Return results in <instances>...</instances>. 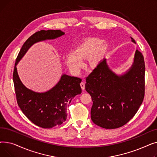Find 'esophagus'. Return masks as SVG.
Here are the masks:
<instances>
[{
    "label": "esophagus",
    "instance_id": "esophagus-1",
    "mask_svg": "<svg viewBox=\"0 0 157 157\" xmlns=\"http://www.w3.org/2000/svg\"><path fill=\"white\" fill-rule=\"evenodd\" d=\"M80 86H81V89H82V90H85V84L84 82H81V83H80Z\"/></svg>",
    "mask_w": 157,
    "mask_h": 157
}]
</instances>
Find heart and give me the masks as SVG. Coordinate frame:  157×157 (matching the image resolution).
Wrapping results in <instances>:
<instances>
[{
    "instance_id": "obj_1",
    "label": "heart",
    "mask_w": 157,
    "mask_h": 157,
    "mask_svg": "<svg viewBox=\"0 0 157 157\" xmlns=\"http://www.w3.org/2000/svg\"><path fill=\"white\" fill-rule=\"evenodd\" d=\"M103 43L102 39L98 38H89L83 40L76 47L74 52L66 55L68 67L73 71H78L83 65L82 59H88L90 67H97L108 50V45Z\"/></svg>"
}]
</instances>
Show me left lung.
Returning <instances> with one entry per match:
<instances>
[{
    "instance_id": "8db88e82",
    "label": "left lung",
    "mask_w": 157,
    "mask_h": 157,
    "mask_svg": "<svg viewBox=\"0 0 157 157\" xmlns=\"http://www.w3.org/2000/svg\"><path fill=\"white\" fill-rule=\"evenodd\" d=\"M144 56L137 49L132 66L121 76L109 69L105 59L101 61L86 78L85 90L93 101L91 119L95 124L113 129L132 118L144 99Z\"/></svg>"
}]
</instances>
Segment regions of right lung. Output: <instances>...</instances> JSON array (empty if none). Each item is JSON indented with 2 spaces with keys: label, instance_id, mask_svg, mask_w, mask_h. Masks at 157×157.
<instances>
[{
  "label": "right lung",
  "instance_id": "1",
  "mask_svg": "<svg viewBox=\"0 0 157 157\" xmlns=\"http://www.w3.org/2000/svg\"><path fill=\"white\" fill-rule=\"evenodd\" d=\"M64 34L60 30H42L34 33L25 42L16 59L13 82L17 103L29 120L43 128L60 125L66 120L67 108L71 100L81 93V79L63 74L53 88L44 93H37L23 85L16 65L32 44L41 40L57 38Z\"/></svg>",
  "mask_w": 157,
  "mask_h": 157
}]
</instances>
